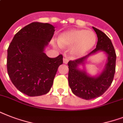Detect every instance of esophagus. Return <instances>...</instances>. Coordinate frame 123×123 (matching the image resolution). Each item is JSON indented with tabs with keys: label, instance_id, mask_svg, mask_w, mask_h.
<instances>
[{
	"label": "esophagus",
	"instance_id": "1",
	"mask_svg": "<svg viewBox=\"0 0 123 123\" xmlns=\"http://www.w3.org/2000/svg\"><path fill=\"white\" fill-rule=\"evenodd\" d=\"M63 62L64 64H68V59L67 58H64Z\"/></svg>",
	"mask_w": 123,
	"mask_h": 123
}]
</instances>
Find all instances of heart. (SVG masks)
Returning <instances> with one entry per match:
<instances>
[{
  "label": "heart",
  "instance_id": "obj_1",
  "mask_svg": "<svg viewBox=\"0 0 123 123\" xmlns=\"http://www.w3.org/2000/svg\"><path fill=\"white\" fill-rule=\"evenodd\" d=\"M96 42L95 33L91 30L72 29L59 36L58 43L61 46H71L73 55L79 57L89 52Z\"/></svg>",
  "mask_w": 123,
  "mask_h": 123
}]
</instances>
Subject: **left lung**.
<instances>
[{"mask_svg":"<svg viewBox=\"0 0 123 123\" xmlns=\"http://www.w3.org/2000/svg\"><path fill=\"white\" fill-rule=\"evenodd\" d=\"M92 28L97 34L96 48L85 57L69 61L68 63L69 68L68 82L71 91L77 96L87 100L102 95L111 86L116 71V54L111 40L100 30L94 27ZM99 51L107 54V62L99 76L91 77L85 70L79 69V65H83L88 57Z\"/></svg>","mask_w":123,"mask_h":123,"instance_id":"8db88e82","label":"left lung"}]
</instances>
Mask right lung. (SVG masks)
Segmentation results:
<instances>
[{
    "label": "right lung",
    "instance_id": "right-lung-1",
    "mask_svg": "<svg viewBox=\"0 0 123 123\" xmlns=\"http://www.w3.org/2000/svg\"><path fill=\"white\" fill-rule=\"evenodd\" d=\"M55 27L50 24L32 22L14 35L7 49V69L17 89L29 96L48 93L62 55L50 58L44 48L52 39Z\"/></svg>",
    "mask_w": 123,
    "mask_h": 123
}]
</instances>
